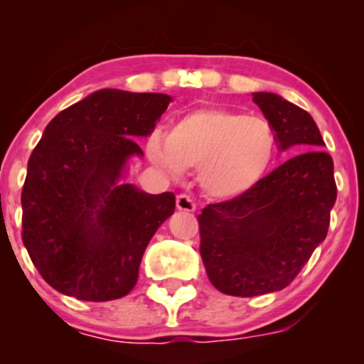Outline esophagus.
I'll return each instance as SVG.
<instances>
[{
  "label": "esophagus",
  "instance_id": "esophagus-1",
  "mask_svg": "<svg viewBox=\"0 0 364 364\" xmlns=\"http://www.w3.org/2000/svg\"><path fill=\"white\" fill-rule=\"evenodd\" d=\"M176 207H178V210H183V212H195V208H196L195 202L191 200V196L185 195V193L178 195Z\"/></svg>",
  "mask_w": 364,
  "mask_h": 364
}]
</instances>
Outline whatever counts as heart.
Returning <instances> with one entry per match:
<instances>
[{
    "instance_id": "1",
    "label": "heart",
    "mask_w": 364,
    "mask_h": 364,
    "mask_svg": "<svg viewBox=\"0 0 364 364\" xmlns=\"http://www.w3.org/2000/svg\"><path fill=\"white\" fill-rule=\"evenodd\" d=\"M277 150L270 121L228 109L181 116L162 144L149 141V157L171 176L198 168V185L214 200H235L262 181Z\"/></svg>"
}]
</instances>
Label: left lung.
Instances as JSON below:
<instances>
[{"mask_svg":"<svg viewBox=\"0 0 364 364\" xmlns=\"http://www.w3.org/2000/svg\"><path fill=\"white\" fill-rule=\"evenodd\" d=\"M291 157L248 193L212 203L198 215L200 255L224 294H269L289 286L325 240L337 198L333 161L306 111L272 92H253Z\"/></svg>","mask_w":364,"mask_h":364,"instance_id":"obj_1","label":"left lung"}]
</instances>
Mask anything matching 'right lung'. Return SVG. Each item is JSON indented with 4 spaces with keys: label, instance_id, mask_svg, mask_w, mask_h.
I'll list each match as a JSON object with an SVG mask.
<instances>
[{
    "label": "right lung",
    "instance_id": "1",
    "mask_svg": "<svg viewBox=\"0 0 364 364\" xmlns=\"http://www.w3.org/2000/svg\"><path fill=\"white\" fill-rule=\"evenodd\" d=\"M171 95L101 89L56 114L28 159L22 241L49 286L82 301L127 296L176 198L121 179Z\"/></svg>",
    "mask_w": 364,
    "mask_h": 364
}]
</instances>
